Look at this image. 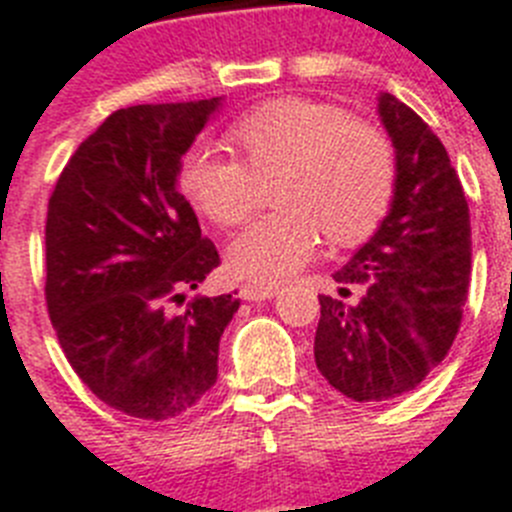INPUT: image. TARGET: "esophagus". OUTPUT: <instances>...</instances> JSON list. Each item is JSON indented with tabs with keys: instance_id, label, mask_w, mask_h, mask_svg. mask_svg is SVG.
I'll list each match as a JSON object with an SVG mask.
<instances>
[{
	"instance_id": "obj_1",
	"label": "esophagus",
	"mask_w": 512,
	"mask_h": 512,
	"mask_svg": "<svg viewBox=\"0 0 512 512\" xmlns=\"http://www.w3.org/2000/svg\"><path fill=\"white\" fill-rule=\"evenodd\" d=\"M239 294L247 302H265V299H273L278 294V286H270V283H244Z\"/></svg>"
}]
</instances>
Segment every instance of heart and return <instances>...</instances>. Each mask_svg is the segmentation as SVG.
I'll return each instance as SVG.
<instances>
[{
    "label": "heart",
    "mask_w": 512,
    "mask_h": 512,
    "mask_svg": "<svg viewBox=\"0 0 512 512\" xmlns=\"http://www.w3.org/2000/svg\"><path fill=\"white\" fill-rule=\"evenodd\" d=\"M242 158L197 143L182 156L179 187L210 221L236 226L252 213L260 182L276 184L278 213L255 218L229 247L236 276L278 283L333 244L364 242L388 216L398 163L377 127L333 103L281 98L231 127Z\"/></svg>",
    "instance_id": "1"
}]
</instances>
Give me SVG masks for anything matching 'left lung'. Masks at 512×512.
<instances>
[{
  "label": "left lung",
  "mask_w": 512,
  "mask_h": 512,
  "mask_svg": "<svg viewBox=\"0 0 512 512\" xmlns=\"http://www.w3.org/2000/svg\"><path fill=\"white\" fill-rule=\"evenodd\" d=\"M395 148L398 179L377 234L336 270L341 294L320 296L315 362L356 403L414 390L445 359L461 328L471 281V221L461 179L440 137L390 93L377 103Z\"/></svg>",
  "instance_id": "obj_1"
}]
</instances>
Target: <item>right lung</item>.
<instances>
[{
	"label": "right lung",
	"instance_id": "obj_1",
	"mask_svg": "<svg viewBox=\"0 0 512 512\" xmlns=\"http://www.w3.org/2000/svg\"><path fill=\"white\" fill-rule=\"evenodd\" d=\"M218 98L114 111L80 143L46 213V309L67 362L103 403L163 422L218 377L234 294L195 296L221 265L176 190Z\"/></svg>",
	"mask_w": 512,
	"mask_h": 512
}]
</instances>
